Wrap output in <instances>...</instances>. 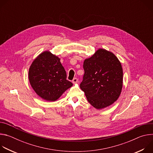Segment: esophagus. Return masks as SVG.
Segmentation results:
<instances>
[{
	"label": "esophagus",
	"instance_id": "esophagus-1",
	"mask_svg": "<svg viewBox=\"0 0 153 153\" xmlns=\"http://www.w3.org/2000/svg\"><path fill=\"white\" fill-rule=\"evenodd\" d=\"M77 82H78V79L76 78V77L74 78V79H73V80H72V82H73V83H77Z\"/></svg>",
	"mask_w": 153,
	"mask_h": 153
}]
</instances>
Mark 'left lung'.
I'll use <instances>...</instances> for the list:
<instances>
[{"label":"left lung","instance_id":"1","mask_svg":"<svg viewBox=\"0 0 153 153\" xmlns=\"http://www.w3.org/2000/svg\"><path fill=\"white\" fill-rule=\"evenodd\" d=\"M80 88L92 106L100 110L117 100L122 89L123 70L113 53L100 48L84 60Z\"/></svg>","mask_w":153,"mask_h":153}]
</instances>
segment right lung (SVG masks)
I'll return each instance as SVG.
<instances>
[{"label":"right lung","mask_w":153,"mask_h":153,"mask_svg":"<svg viewBox=\"0 0 153 153\" xmlns=\"http://www.w3.org/2000/svg\"><path fill=\"white\" fill-rule=\"evenodd\" d=\"M60 59L46 51L39 54L29 69L31 86L36 94L47 101H55L73 86Z\"/></svg>","instance_id":"right-lung-1"}]
</instances>
